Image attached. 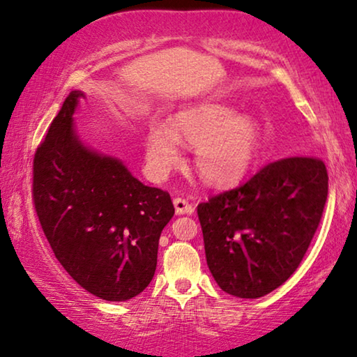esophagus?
<instances>
[{
    "label": "esophagus",
    "instance_id": "obj_1",
    "mask_svg": "<svg viewBox=\"0 0 357 357\" xmlns=\"http://www.w3.org/2000/svg\"><path fill=\"white\" fill-rule=\"evenodd\" d=\"M174 206H175V213L177 214H193L195 211L193 204H190L185 198H175Z\"/></svg>",
    "mask_w": 357,
    "mask_h": 357
}]
</instances>
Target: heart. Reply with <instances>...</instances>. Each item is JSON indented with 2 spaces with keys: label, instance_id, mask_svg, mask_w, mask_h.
<instances>
[{
  "label": "heart",
  "instance_id": "obj_1",
  "mask_svg": "<svg viewBox=\"0 0 357 357\" xmlns=\"http://www.w3.org/2000/svg\"><path fill=\"white\" fill-rule=\"evenodd\" d=\"M180 141L198 146V172L216 187L241 182L261 153V133L255 120L219 104L199 105L178 114L172 126L159 120L149 125L146 162L155 177H164L182 162Z\"/></svg>",
  "mask_w": 357,
  "mask_h": 357
}]
</instances>
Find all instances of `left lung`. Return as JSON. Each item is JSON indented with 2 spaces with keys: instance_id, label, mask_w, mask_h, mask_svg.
<instances>
[{
  "instance_id": "1",
  "label": "left lung",
  "mask_w": 357,
  "mask_h": 357,
  "mask_svg": "<svg viewBox=\"0 0 357 357\" xmlns=\"http://www.w3.org/2000/svg\"><path fill=\"white\" fill-rule=\"evenodd\" d=\"M326 197L324 160L292 155L199 203L204 253L218 286L257 299L289 280L315 236Z\"/></svg>"
}]
</instances>
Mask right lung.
Returning a JSON list of instances; mask_svg holds the SVG:
<instances>
[{
  "mask_svg": "<svg viewBox=\"0 0 357 357\" xmlns=\"http://www.w3.org/2000/svg\"><path fill=\"white\" fill-rule=\"evenodd\" d=\"M73 91L33 155L32 198L53 253L73 280L104 301L143 292L172 219L170 195L146 187L119 159L87 149L73 128Z\"/></svg>",
  "mask_w": 357,
  "mask_h": 357,
  "instance_id": "1",
  "label": "right lung"
}]
</instances>
